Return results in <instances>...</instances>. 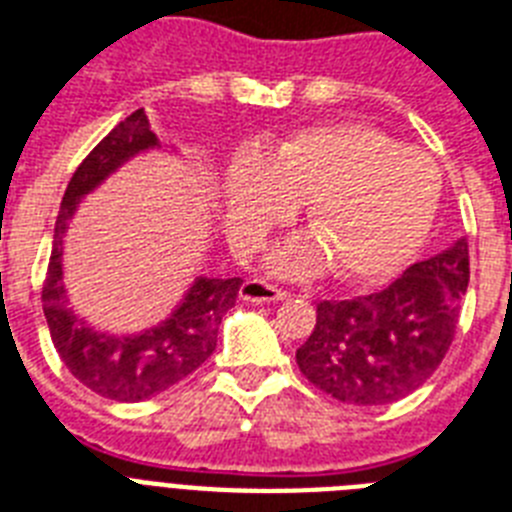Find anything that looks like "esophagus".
Wrapping results in <instances>:
<instances>
[{"label":"esophagus","mask_w":512,"mask_h":512,"mask_svg":"<svg viewBox=\"0 0 512 512\" xmlns=\"http://www.w3.org/2000/svg\"><path fill=\"white\" fill-rule=\"evenodd\" d=\"M239 297H242L244 302L263 305V302L286 299L289 297V292H286V289H278V286H273L270 281H265V278H247V281L242 284V292H239Z\"/></svg>","instance_id":"esophagus-1"}]
</instances>
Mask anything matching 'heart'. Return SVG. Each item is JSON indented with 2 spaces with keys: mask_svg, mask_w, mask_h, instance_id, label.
Here are the masks:
<instances>
[{
  "mask_svg": "<svg viewBox=\"0 0 512 512\" xmlns=\"http://www.w3.org/2000/svg\"><path fill=\"white\" fill-rule=\"evenodd\" d=\"M439 191L442 178L429 155L397 147L376 128L328 123L302 128L228 168L226 231L239 252H255L270 228L307 202L313 236L286 244L273 265L307 276L331 260L344 281H376L421 247Z\"/></svg>",
  "mask_w": 512,
  "mask_h": 512,
  "instance_id": "heart-1",
  "label": "heart"
}]
</instances>
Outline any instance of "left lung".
I'll return each instance as SVG.
<instances>
[{
	"mask_svg": "<svg viewBox=\"0 0 512 512\" xmlns=\"http://www.w3.org/2000/svg\"><path fill=\"white\" fill-rule=\"evenodd\" d=\"M468 242L410 265L381 292L323 299L297 350L302 376L347 405H389L442 365L468 289Z\"/></svg>",
	"mask_w": 512,
	"mask_h": 512,
	"instance_id": "left-lung-1",
	"label": "left lung"
}]
</instances>
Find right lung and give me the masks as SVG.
Listing matches in <instances>:
<instances>
[{"instance_id": "add662e5", "label": "right lung", "mask_w": 512, "mask_h": 512, "mask_svg": "<svg viewBox=\"0 0 512 512\" xmlns=\"http://www.w3.org/2000/svg\"><path fill=\"white\" fill-rule=\"evenodd\" d=\"M152 147H157V136L144 110H136L78 165L57 213L52 257L41 286L49 334L65 368L91 392L118 402L149 400L197 371L215 352L220 321L234 307L244 284L242 278H197L168 321L136 336L99 334L70 313L60 265L68 218L83 194L105 181L128 157Z\"/></svg>"}]
</instances>
